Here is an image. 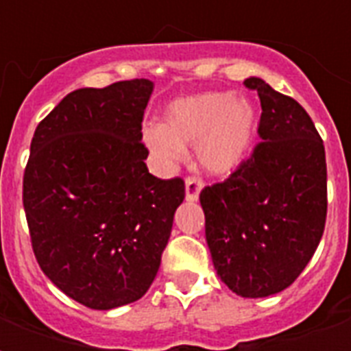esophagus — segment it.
Here are the masks:
<instances>
[{
  "mask_svg": "<svg viewBox=\"0 0 351 351\" xmlns=\"http://www.w3.org/2000/svg\"><path fill=\"white\" fill-rule=\"evenodd\" d=\"M205 182L199 176H188L186 178V199L188 201H197L199 191L203 190Z\"/></svg>",
  "mask_w": 351,
  "mask_h": 351,
  "instance_id": "34e87169",
  "label": "esophagus"
}]
</instances>
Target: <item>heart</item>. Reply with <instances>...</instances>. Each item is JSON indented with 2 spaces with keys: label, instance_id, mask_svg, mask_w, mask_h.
<instances>
[{
  "label": "heart",
  "instance_id": "heart-1",
  "mask_svg": "<svg viewBox=\"0 0 351 351\" xmlns=\"http://www.w3.org/2000/svg\"><path fill=\"white\" fill-rule=\"evenodd\" d=\"M256 120L250 99L233 97L231 92H203L171 103L163 123L146 125L143 141L161 165L180 161L186 146L197 142L199 165L214 175H228L250 152Z\"/></svg>",
  "mask_w": 351,
  "mask_h": 351
}]
</instances>
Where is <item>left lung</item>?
<instances>
[{
    "instance_id": "left-lung-1",
    "label": "left lung",
    "mask_w": 351,
    "mask_h": 351,
    "mask_svg": "<svg viewBox=\"0 0 351 351\" xmlns=\"http://www.w3.org/2000/svg\"><path fill=\"white\" fill-rule=\"evenodd\" d=\"M261 101L250 158L199 195L220 278L241 297L291 286L314 256L327 218L324 141L308 112L265 80H244Z\"/></svg>"
}]
</instances>
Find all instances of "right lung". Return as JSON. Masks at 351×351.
<instances>
[{
  "label": "right lung",
  "instance_id": "right-lung-1",
  "mask_svg": "<svg viewBox=\"0 0 351 351\" xmlns=\"http://www.w3.org/2000/svg\"><path fill=\"white\" fill-rule=\"evenodd\" d=\"M146 79L80 88L39 122L22 203L41 271L95 310L138 301L152 286L186 190L148 173Z\"/></svg>",
  "mask_w": 351,
  "mask_h": 351
}]
</instances>
